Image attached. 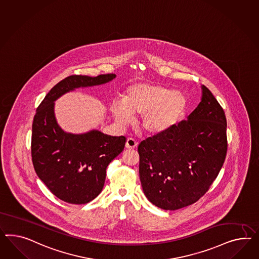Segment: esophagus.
I'll list each match as a JSON object with an SVG mask.
<instances>
[{"mask_svg": "<svg viewBox=\"0 0 259 259\" xmlns=\"http://www.w3.org/2000/svg\"><path fill=\"white\" fill-rule=\"evenodd\" d=\"M125 146L127 149H135L138 146V142L132 138H129L126 141Z\"/></svg>", "mask_w": 259, "mask_h": 259, "instance_id": "obj_1", "label": "esophagus"}]
</instances>
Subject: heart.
Here are the masks:
<instances>
[{
	"label": "heart",
	"mask_w": 259,
	"mask_h": 259,
	"mask_svg": "<svg viewBox=\"0 0 259 259\" xmlns=\"http://www.w3.org/2000/svg\"><path fill=\"white\" fill-rule=\"evenodd\" d=\"M186 96L167 87L150 83L132 84L126 90L122 101L115 102L111 111L119 122H128L141 115L140 126L149 134L168 130L187 107Z\"/></svg>",
	"instance_id": "b5f03b06"
}]
</instances>
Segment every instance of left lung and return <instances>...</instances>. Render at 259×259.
Instances as JSON below:
<instances>
[{
  "label": "left lung",
  "instance_id": "1",
  "mask_svg": "<svg viewBox=\"0 0 259 259\" xmlns=\"http://www.w3.org/2000/svg\"><path fill=\"white\" fill-rule=\"evenodd\" d=\"M202 89V101L188 119L142 140L138 147L144 194L162 209L196 203L217 178L226 157L225 113L211 91Z\"/></svg>",
  "mask_w": 259,
  "mask_h": 259
}]
</instances>
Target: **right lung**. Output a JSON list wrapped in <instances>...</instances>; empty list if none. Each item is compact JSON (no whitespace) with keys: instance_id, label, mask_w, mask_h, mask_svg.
<instances>
[{"instance_id":"1","label":"right lung","mask_w":259,"mask_h":259,"mask_svg":"<svg viewBox=\"0 0 259 259\" xmlns=\"http://www.w3.org/2000/svg\"><path fill=\"white\" fill-rule=\"evenodd\" d=\"M116 75H70L48 92L37 106L31 154L35 172L58 199L72 204L90 203L104 188L106 168L124 149V136L111 137L93 130L71 135L56 123L54 105L64 93L80 87L105 84Z\"/></svg>"}]
</instances>
